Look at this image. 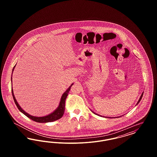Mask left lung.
Listing matches in <instances>:
<instances>
[{"label": "left lung", "instance_id": "1", "mask_svg": "<svg viewBox=\"0 0 157 157\" xmlns=\"http://www.w3.org/2000/svg\"><path fill=\"white\" fill-rule=\"evenodd\" d=\"M143 94H144V92H142V94H141V97H140V99L138 100V102H137V104H136V105L138 104H139V102H140V101L141 100V99H142V96H143ZM92 112H93V113H95V114H96V115H98V114H97V113H95V112H93V111H92ZM99 116H101V115H99ZM101 117H102V116H101ZM121 117H122V116H121ZM120 117H117V118H120ZM107 118H108V117H107ZM108 118H110V117H108ZM114 118H115V117H114Z\"/></svg>", "mask_w": 157, "mask_h": 157}]
</instances>
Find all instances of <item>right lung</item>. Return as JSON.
<instances>
[{
    "instance_id": "1",
    "label": "right lung",
    "mask_w": 157,
    "mask_h": 157,
    "mask_svg": "<svg viewBox=\"0 0 157 157\" xmlns=\"http://www.w3.org/2000/svg\"><path fill=\"white\" fill-rule=\"evenodd\" d=\"M16 66V65H15ZM15 66H14V67L13 68V70H12V73H13V71H14V69H15ZM12 77H11V82H12ZM74 83H72L68 88H67V90L63 94V95H62L61 97V99H60V101L58 107L51 113L45 116V117H34V116H32V115H30L29 113H28L27 112H25L22 108L20 106V105H19V104L17 103L16 99L15 97V95H14V94H13V90L12 89V96L13 98V99H14V101H15V104L16 105V106L17 107V108L19 109V110L21 111V112L23 113L24 115H25L27 117H28L29 118H30V120H33L35 122H39V123H46V122H53V121H56V120H59L60 118H62V117L63 116V113H64V111H65V100L67 98V95H68V93L69 92V90H71V88L72 86V85H73Z\"/></svg>"
}]
</instances>
